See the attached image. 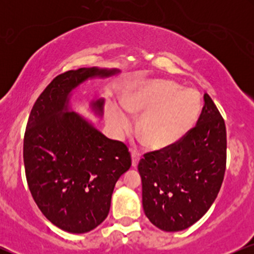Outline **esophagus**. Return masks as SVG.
<instances>
[{"mask_svg": "<svg viewBox=\"0 0 254 254\" xmlns=\"http://www.w3.org/2000/svg\"><path fill=\"white\" fill-rule=\"evenodd\" d=\"M139 153H137L135 149H131V159H132V166L133 167H136L137 165H138V161H139Z\"/></svg>", "mask_w": 254, "mask_h": 254, "instance_id": "1", "label": "esophagus"}]
</instances>
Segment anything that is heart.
<instances>
[{"instance_id":"1","label":"heart","mask_w":254,"mask_h":254,"mask_svg":"<svg viewBox=\"0 0 254 254\" xmlns=\"http://www.w3.org/2000/svg\"><path fill=\"white\" fill-rule=\"evenodd\" d=\"M125 107L132 115H141L137 129L144 143L160 149L177 143L191 130L202 109V100L197 90L183 89L172 81H147L131 90ZM127 111L117 106L111 113V124L118 135L132 127Z\"/></svg>"}]
</instances>
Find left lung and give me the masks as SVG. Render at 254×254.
<instances>
[{"label":"left lung","mask_w":254,"mask_h":254,"mask_svg":"<svg viewBox=\"0 0 254 254\" xmlns=\"http://www.w3.org/2000/svg\"><path fill=\"white\" fill-rule=\"evenodd\" d=\"M226 161V125L205 93L196 127L177 143L149 151L139 161L145 216L165 232L191 227L216 199Z\"/></svg>","instance_id":"8db88e82"}]
</instances>
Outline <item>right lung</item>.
I'll use <instances>...</instances> for the list:
<instances>
[{
	"mask_svg": "<svg viewBox=\"0 0 254 254\" xmlns=\"http://www.w3.org/2000/svg\"><path fill=\"white\" fill-rule=\"evenodd\" d=\"M116 69L80 68L58 75L33 105L24 137L28 189L44 216L69 233H87L107 217L116 183L131 166L123 142L107 138L69 109L71 90ZM104 99L92 107L103 113Z\"/></svg>",
	"mask_w": 254,
	"mask_h": 254,
	"instance_id": "right-lung-1",
	"label": "right lung"
}]
</instances>
